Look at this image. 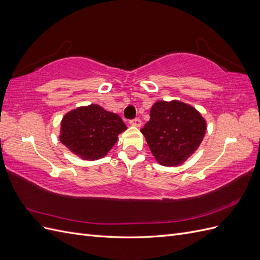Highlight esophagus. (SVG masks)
Here are the masks:
<instances>
[{
    "mask_svg": "<svg viewBox=\"0 0 260 260\" xmlns=\"http://www.w3.org/2000/svg\"><path fill=\"white\" fill-rule=\"evenodd\" d=\"M130 124L131 125H135V127H141V124H142V121H141L140 118H135V119H131L130 120Z\"/></svg>",
    "mask_w": 260,
    "mask_h": 260,
    "instance_id": "34e87169",
    "label": "esophagus"
}]
</instances>
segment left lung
<instances>
[{
	"instance_id": "obj_1",
	"label": "left lung",
	"mask_w": 260,
	"mask_h": 260,
	"mask_svg": "<svg viewBox=\"0 0 260 260\" xmlns=\"http://www.w3.org/2000/svg\"><path fill=\"white\" fill-rule=\"evenodd\" d=\"M149 117L141 132L157 161L164 166L183 164L205 136L206 122L202 115L182 102H156Z\"/></svg>"
}]
</instances>
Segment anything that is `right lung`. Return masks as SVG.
Returning a JSON list of instances; mask_svg holds the SVG:
<instances>
[{
  "label": "right lung",
  "instance_id": "1",
  "mask_svg": "<svg viewBox=\"0 0 260 260\" xmlns=\"http://www.w3.org/2000/svg\"><path fill=\"white\" fill-rule=\"evenodd\" d=\"M60 142L83 159L104 157L127 129L121 118L96 104L79 107L62 118Z\"/></svg>",
  "mask_w": 260,
  "mask_h": 260
}]
</instances>
